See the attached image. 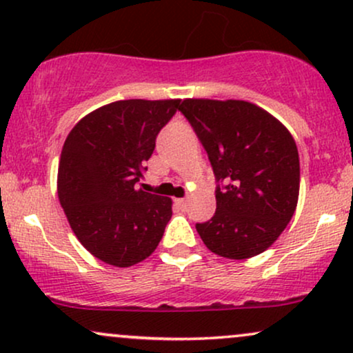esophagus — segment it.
Instances as JSON below:
<instances>
[{
	"label": "esophagus",
	"instance_id": "esophagus-1",
	"mask_svg": "<svg viewBox=\"0 0 353 353\" xmlns=\"http://www.w3.org/2000/svg\"><path fill=\"white\" fill-rule=\"evenodd\" d=\"M175 203L178 204V206L181 208V210H185L186 206H188V199L186 198H180V199H175Z\"/></svg>",
	"mask_w": 353,
	"mask_h": 353
}]
</instances>
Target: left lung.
<instances>
[{
    "label": "left lung",
    "instance_id": "obj_1",
    "mask_svg": "<svg viewBox=\"0 0 353 353\" xmlns=\"http://www.w3.org/2000/svg\"><path fill=\"white\" fill-rule=\"evenodd\" d=\"M217 181L216 212L196 224L204 245L230 260L262 254L280 237L299 196V155L290 130L254 103L183 99Z\"/></svg>",
    "mask_w": 353,
    "mask_h": 353
}]
</instances>
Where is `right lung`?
<instances>
[{
  "label": "right lung",
  "instance_id": "right-lung-1",
  "mask_svg": "<svg viewBox=\"0 0 353 353\" xmlns=\"http://www.w3.org/2000/svg\"><path fill=\"white\" fill-rule=\"evenodd\" d=\"M181 99H123L81 117L65 139L57 193L81 245L112 267L136 265L157 249L172 199L137 188L160 129Z\"/></svg>",
  "mask_w": 353,
  "mask_h": 353
}]
</instances>
